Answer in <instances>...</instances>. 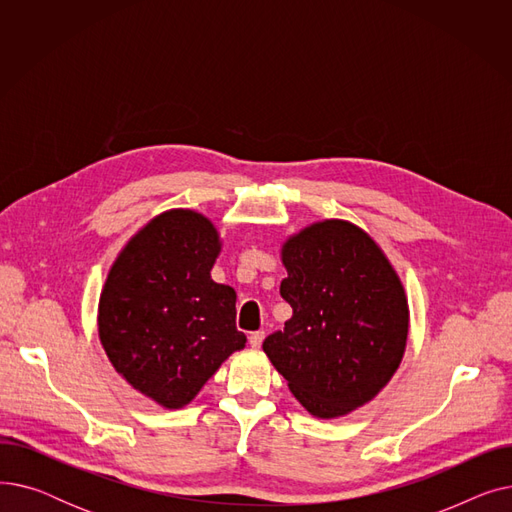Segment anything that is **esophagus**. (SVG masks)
<instances>
[{"label":"esophagus","instance_id":"esophagus-1","mask_svg":"<svg viewBox=\"0 0 512 512\" xmlns=\"http://www.w3.org/2000/svg\"><path fill=\"white\" fill-rule=\"evenodd\" d=\"M263 338H265V332H263V330L251 332V336H249V344H251L253 348H259V346H261V342H263Z\"/></svg>","mask_w":512,"mask_h":512}]
</instances>
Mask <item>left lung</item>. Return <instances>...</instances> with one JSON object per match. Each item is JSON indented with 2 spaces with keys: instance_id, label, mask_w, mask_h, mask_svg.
Wrapping results in <instances>:
<instances>
[{
  "instance_id": "8db88e82",
  "label": "left lung",
  "mask_w": 512,
  "mask_h": 512,
  "mask_svg": "<svg viewBox=\"0 0 512 512\" xmlns=\"http://www.w3.org/2000/svg\"><path fill=\"white\" fill-rule=\"evenodd\" d=\"M280 284L292 317L263 351L315 417L363 407L400 365L409 307L392 265L357 226L326 220L292 236Z\"/></svg>"
}]
</instances>
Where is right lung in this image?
<instances>
[{"instance_id": "right-lung-1", "label": "right lung", "mask_w": 512, "mask_h": 512, "mask_svg": "<svg viewBox=\"0 0 512 512\" xmlns=\"http://www.w3.org/2000/svg\"><path fill=\"white\" fill-rule=\"evenodd\" d=\"M218 232L203 215L174 209L134 236L99 299V338L122 378L168 409L191 402L247 342L236 292L211 280Z\"/></svg>"}]
</instances>
